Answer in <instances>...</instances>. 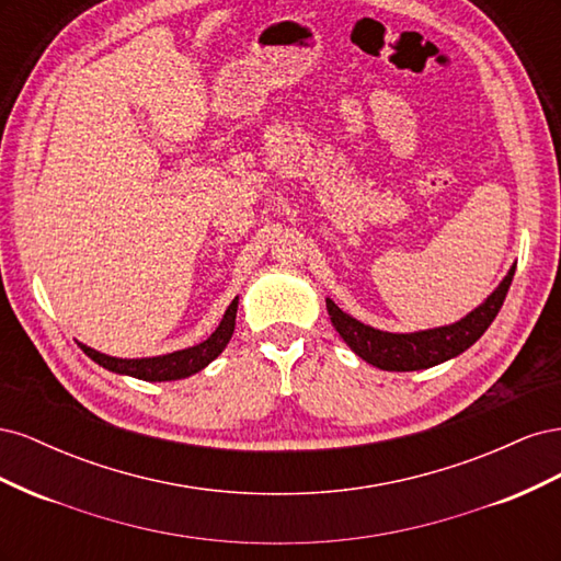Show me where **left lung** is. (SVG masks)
I'll return each instance as SVG.
<instances>
[{
    "mask_svg": "<svg viewBox=\"0 0 561 561\" xmlns=\"http://www.w3.org/2000/svg\"><path fill=\"white\" fill-rule=\"evenodd\" d=\"M515 276V266L507 271L503 283L494 293L486 297L484 304L470 311L454 325L423 330L412 334H393L381 332L365 325V322L351 318L336 307L332 299H328V313L339 336L360 355L363 360L388 371H414V369H428L433 365L456 358L458 353L470 348L478 339L486 332V328L499 316L505 295L511 290V283Z\"/></svg>",
    "mask_w": 561,
    "mask_h": 561,
    "instance_id": "obj_1",
    "label": "left lung"
}]
</instances>
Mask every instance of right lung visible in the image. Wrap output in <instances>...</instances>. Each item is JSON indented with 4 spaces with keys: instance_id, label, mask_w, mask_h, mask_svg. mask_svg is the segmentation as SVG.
<instances>
[{
    "instance_id": "1",
    "label": "right lung",
    "mask_w": 561,
    "mask_h": 561,
    "mask_svg": "<svg viewBox=\"0 0 561 561\" xmlns=\"http://www.w3.org/2000/svg\"><path fill=\"white\" fill-rule=\"evenodd\" d=\"M236 309H239V297L229 304L222 322H219V328L206 339V342H201V344H196L192 348H184V351L157 355V358L124 360V358H112V355H105V353H98L83 344H79V348L87 353L91 360H95L100 367L116 371V375H128V377L142 379V381L184 379V377L196 375V371H201L208 363H213L217 355L225 351V346L229 344V339L233 334Z\"/></svg>"
}]
</instances>
